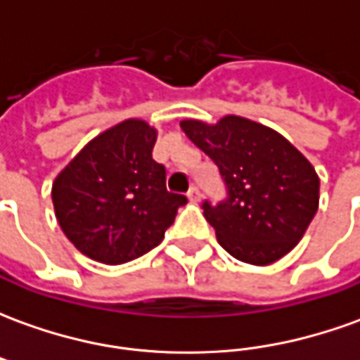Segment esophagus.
Returning <instances> with one entry per match:
<instances>
[{
	"instance_id": "34e87169",
	"label": "esophagus",
	"mask_w": 360,
	"mask_h": 360,
	"mask_svg": "<svg viewBox=\"0 0 360 360\" xmlns=\"http://www.w3.org/2000/svg\"><path fill=\"white\" fill-rule=\"evenodd\" d=\"M187 196L191 202H198V200H200V191H198V187H191L188 188Z\"/></svg>"
}]
</instances>
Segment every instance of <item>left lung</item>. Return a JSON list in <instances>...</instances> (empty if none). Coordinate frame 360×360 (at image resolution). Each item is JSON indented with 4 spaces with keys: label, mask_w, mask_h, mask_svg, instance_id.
<instances>
[{
    "label": "left lung",
    "mask_w": 360,
    "mask_h": 360,
    "mask_svg": "<svg viewBox=\"0 0 360 360\" xmlns=\"http://www.w3.org/2000/svg\"><path fill=\"white\" fill-rule=\"evenodd\" d=\"M181 129L226 183V200L202 204L219 245L255 266L285 257L318 210L320 179L312 164L274 129L239 115L216 125L185 119Z\"/></svg>",
    "instance_id": "obj_1"
}]
</instances>
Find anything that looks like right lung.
Here are the masks:
<instances>
[{"instance_id": "obj_1", "label": "right lung", "mask_w": 360, "mask_h": 360, "mask_svg": "<svg viewBox=\"0 0 360 360\" xmlns=\"http://www.w3.org/2000/svg\"><path fill=\"white\" fill-rule=\"evenodd\" d=\"M156 136L146 121L127 119L92 139L53 181L59 227L96 262L146 255L187 204L165 187V167L152 158Z\"/></svg>"}]
</instances>
